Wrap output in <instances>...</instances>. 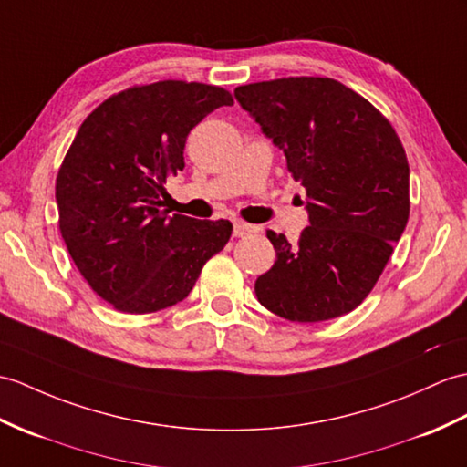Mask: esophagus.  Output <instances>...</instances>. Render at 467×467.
I'll return each mask as SVG.
<instances>
[{"label":"esophagus","instance_id":"34e87169","mask_svg":"<svg viewBox=\"0 0 467 467\" xmlns=\"http://www.w3.org/2000/svg\"><path fill=\"white\" fill-rule=\"evenodd\" d=\"M253 233H256V226H253V224H246V223L236 221L234 226H233V234L236 238H244L248 234H253Z\"/></svg>","mask_w":467,"mask_h":467}]
</instances>
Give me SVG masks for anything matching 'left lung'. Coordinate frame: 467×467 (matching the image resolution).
Segmentation results:
<instances>
[{
	"mask_svg": "<svg viewBox=\"0 0 467 467\" xmlns=\"http://www.w3.org/2000/svg\"><path fill=\"white\" fill-rule=\"evenodd\" d=\"M234 97L306 189L310 221L296 246L266 233L276 263L256 278V298L292 322L342 317L374 288L406 229L404 147L372 103L328 78L251 83Z\"/></svg>",
	"mask_w": 467,
	"mask_h": 467,
	"instance_id": "8db88e82",
	"label": "left lung"
}]
</instances>
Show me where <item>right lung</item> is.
Returning a JSON list of instances; mask_svg holds the SVG:
<instances>
[{"instance_id": "add662e5", "label": "right lung", "mask_w": 467, "mask_h": 467, "mask_svg": "<svg viewBox=\"0 0 467 467\" xmlns=\"http://www.w3.org/2000/svg\"><path fill=\"white\" fill-rule=\"evenodd\" d=\"M224 105L233 97L223 87L159 81L109 97L75 135L56 182L59 231L83 278L117 310L177 305L229 243L231 221L159 209L191 129Z\"/></svg>"}]
</instances>
